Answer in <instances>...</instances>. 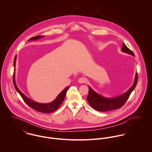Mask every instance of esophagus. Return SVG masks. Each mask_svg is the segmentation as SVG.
<instances>
[{"mask_svg":"<svg viewBox=\"0 0 152 152\" xmlns=\"http://www.w3.org/2000/svg\"><path fill=\"white\" fill-rule=\"evenodd\" d=\"M78 83L82 84V83H86L87 79H86L85 77H81V78H80L78 79Z\"/></svg>","mask_w":152,"mask_h":152,"instance_id":"esophagus-1","label":"esophagus"}]
</instances>
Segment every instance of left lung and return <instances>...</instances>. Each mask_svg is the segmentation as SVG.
Segmentation results:
<instances>
[{
  "mask_svg": "<svg viewBox=\"0 0 152 152\" xmlns=\"http://www.w3.org/2000/svg\"><path fill=\"white\" fill-rule=\"evenodd\" d=\"M122 51L134 56V53L129 49L127 46L123 44ZM137 73L135 75L134 81L133 86L124 94L114 98H105L94 91L89 86L88 96L87 101L89 105L96 110L100 112H106L116 109L120 108L126 102L130 96V94L133 91L137 83Z\"/></svg>",
  "mask_w": 152,
  "mask_h": 152,
  "instance_id": "obj_1",
  "label": "left lung"
}]
</instances>
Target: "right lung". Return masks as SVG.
Returning a JSON list of instances; mask_svg holds the SVG:
<instances>
[{
    "label": "right lung",
    "instance_id": "right-lung-1",
    "mask_svg": "<svg viewBox=\"0 0 152 152\" xmlns=\"http://www.w3.org/2000/svg\"><path fill=\"white\" fill-rule=\"evenodd\" d=\"M44 36H35V37H33L30 39L28 41L36 40H38L40 38H42ZM16 56H15V59H14V61H13L14 67H15V66H16ZM14 70L15 71V69H14ZM13 81L14 86L15 87L16 91L19 93V94L22 96L24 101L30 108L33 109L34 110H35L36 111H38V112H43V113H45L53 112L56 110L57 109L60 107V106L63 103V101L65 98L66 91L69 89V87H66L63 91H62L58 94V95L57 96L56 99L54 101H53V102H51L50 103H48V104H42V103H39V102H35V101L30 99V98L27 97L23 93H22L21 91L18 88V87L16 84L15 72L13 73Z\"/></svg>",
    "mask_w": 152,
    "mask_h": 152
}]
</instances>
